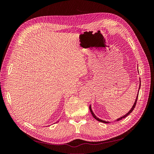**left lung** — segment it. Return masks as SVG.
<instances>
[{
  "mask_svg": "<svg viewBox=\"0 0 154 154\" xmlns=\"http://www.w3.org/2000/svg\"><path fill=\"white\" fill-rule=\"evenodd\" d=\"M140 86H141V80H140ZM137 97H138V94H137V97H136V101H135V103H134V105H133V106H132V108L131 109V110H130L128 112L127 114H125V116H123V117H122V118H119L118 119V121H119V119H122V118H126L127 117V116H128L130 113L132 112L133 111V110L134 109V108H135V106H136V103H137ZM89 109H90V111H91V114H92V116L93 117H94L96 119H97V121H99V122H103V123H107L108 122H106L105 121H103V120H101V119H100L99 118H97L96 116L94 115V114L93 113V112H92V109H91V105H90V106H89Z\"/></svg>",
  "mask_w": 154,
  "mask_h": 154,
  "instance_id": "left-lung-1",
  "label": "left lung"
}]
</instances>
